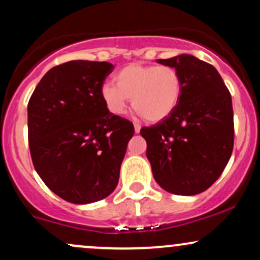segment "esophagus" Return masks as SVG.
Returning <instances> with one entry per match:
<instances>
[{"instance_id": "obj_1", "label": "esophagus", "mask_w": 260, "mask_h": 260, "mask_svg": "<svg viewBox=\"0 0 260 260\" xmlns=\"http://www.w3.org/2000/svg\"><path fill=\"white\" fill-rule=\"evenodd\" d=\"M134 131H136V133H139L140 132V124L134 123Z\"/></svg>"}]
</instances>
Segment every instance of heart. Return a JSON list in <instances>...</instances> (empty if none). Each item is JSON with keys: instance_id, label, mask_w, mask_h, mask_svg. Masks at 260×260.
<instances>
[{"instance_id": "heart-1", "label": "heart", "mask_w": 260, "mask_h": 260, "mask_svg": "<svg viewBox=\"0 0 260 260\" xmlns=\"http://www.w3.org/2000/svg\"><path fill=\"white\" fill-rule=\"evenodd\" d=\"M115 84L106 83L101 98L110 112L122 115L127 104L132 105L145 120L159 122L175 111L182 96V77L171 66L131 63L118 71Z\"/></svg>"}]
</instances>
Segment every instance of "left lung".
Segmentation results:
<instances>
[{"label": "left lung", "mask_w": 260, "mask_h": 260, "mask_svg": "<svg viewBox=\"0 0 260 260\" xmlns=\"http://www.w3.org/2000/svg\"><path fill=\"white\" fill-rule=\"evenodd\" d=\"M182 77V96L169 117L140 134L155 181L177 196L207 190L228 165L234 149L231 94L214 66L190 55L157 59Z\"/></svg>", "instance_id": "8db88e82"}]
</instances>
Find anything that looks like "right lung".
Returning <instances> with one entry per match:
<instances>
[{
  "label": "right lung",
  "instance_id": "right-lung-1",
  "mask_svg": "<svg viewBox=\"0 0 260 260\" xmlns=\"http://www.w3.org/2000/svg\"><path fill=\"white\" fill-rule=\"evenodd\" d=\"M113 68L82 59L55 66L28 103L32 165L55 194L74 204L111 194L134 134L132 122L110 112L101 98Z\"/></svg>",
  "mask_w": 260,
  "mask_h": 260
}]
</instances>
